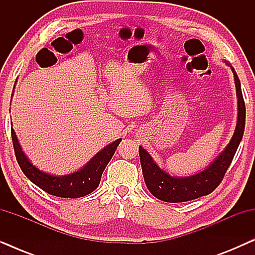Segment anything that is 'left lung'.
Segmentation results:
<instances>
[{"mask_svg":"<svg viewBox=\"0 0 255 255\" xmlns=\"http://www.w3.org/2000/svg\"><path fill=\"white\" fill-rule=\"evenodd\" d=\"M226 65L231 67L235 75L237 99H238V120H237L235 133L228 146L207 168L191 176H172L156 165L144 147L139 146V156H140L142 175H144L146 187L153 196L159 200L169 202V203H179V202L191 201L211 194L222 182L226 170L231 165L233 156L243 139L244 130H245L246 108L238 75L235 68L228 61H226Z\"/></svg>","mask_w":255,"mask_h":255,"instance_id":"left-lung-1","label":"left lung"}]
</instances>
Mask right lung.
Masks as SVG:
<instances>
[{
  "label": "right lung",
  "mask_w": 255,
  "mask_h": 255,
  "mask_svg": "<svg viewBox=\"0 0 255 255\" xmlns=\"http://www.w3.org/2000/svg\"><path fill=\"white\" fill-rule=\"evenodd\" d=\"M11 138L17 162H18L20 169L25 174L27 179L39 187L40 189L46 191L47 194L65 198L83 197L93 193L99 187L103 170L106 169L107 165L116 151L117 146L122 141L120 138L111 144L107 145L99 153H96L90 159V161L87 162V165L83 166L81 169L72 174H67V175L55 176L41 172L30 162L25 153L22 151L15 130L12 128Z\"/></svg>",
  "instance_id": "1"
}]
</instances>
